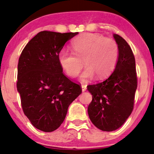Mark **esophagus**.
<instances>
[{
    "label": "esophagus",
    "instance_id": "esophagus-1",
    "mask_svg": "<svg viewBox=\"0 0 154 154\" xmlns=\"http://www.w3.org/2000/svg\"><path fill=\"white\" fill-rule=\"evenodd\" d=\"M81 88H82V92L86 91V90H87V86H86L85 85H82Z\"/></svg>",
    "mask_w": 154,
    "mask_h": 154
}]
</instances>
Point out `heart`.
<instances>
[{
	"instance_id": "b5f03b06",
	"label": "heart",
	"mask_w": 154,
	"mask_h": 154,
	"mask_svg": "<svg viewBox=\"0 0 154 154\" xmlns=\"http://www.w3.org/2000/svg\"><path fill=\"white\" fill-rule=\"evenodd\" d=\"M74 54L60 51L58 61L69 77H75L83 66L86 69L79 77L85 82L96 76L98 79L109 77L114 70L119 59V46L114 40L95 33H85L72 43Z\"/></svg>"
}]
</instances>
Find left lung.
<instances>
[{"mask_svg":"<svg viewBox=\"0 0 154 154\" xmlns=\"http://www.w3.org/2000/svg\"><path fill=\"white\" fill-rule=\"evenodd\" d=\"M119 46V59L109 78L88 86L93 100L88 106L90 119L106 132L119 129L131 114L137 89L135 60L131 48L119 35H113Z\"/></svg>","mask_w":154,"mask_h":154,"instance_id":"8db88e82","label":"left lung"}]
</instances>
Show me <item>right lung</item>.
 Here are the masks:
<instances>
[{
	"instance_id": "obj_1",
	"label": "right lung",
	"mask_w": 154,
	"mask_h": 154,
	"mask_svg": "<svg viewBox=\"0 0 154 154\" xmlns=\"http://www.w3.org/2000/svg\"><path fill=\"white\" fill-rule=\"evenodd\" d=\"M77 34L40 32L26 44L19 57L17 87L23 111L41 131L59 128L69 105L82 93L79 85L63 75L58 61L65 43Z\"/></svg>"
}]
</instances>
